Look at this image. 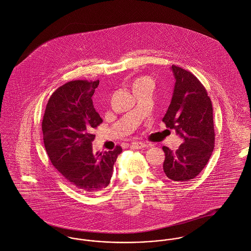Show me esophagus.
<instances>
[{
    "label": "esophagus",
    "instance_id": "34e87169",
    "mask_svg": "<svg viewBox=\"0 0 251 251\" xmlns=\"http://www.w3.org/2000/svg\"><path fill=\"white\" fill-rule=\"evenodd\" d=\"M145 146H146V145L142 143V142H132L131 145H130V148L136 150V149H143Z\"/></svg>",
    "mask_w": 251,
    "mask_h": 251
}]
</instances>
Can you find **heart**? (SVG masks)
<instances>
[{
  "label": "heart",
  "mask_w": 251,
  "mask_h": 251,
  "mask_svg": "<svg viewBox=\"0 0 251 251\" xmlns=\"http://www.w3.org/2000/svg\"><path fill=\"white\" fill-rule=\"evenodd\" d=\"M144 83H150V84L153 85V81H152L151 78H150V77H140V78H138V79H136L134 81L133 86L140 85V84H144Z\"/></svg>",
  "instance_id": "b5f03b06"
}]
</instances>
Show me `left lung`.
Here are the masks:
<instances>
[{
  "label": "left lung",
  "instance_id": "obj_1",
  "mask_svg": "<svg viewBox=\"0 0 251 251\" xmlns=\"http://www.w3.org/2000/svg\"><path fill=\"white\" fill-rule=\"evenodd\" d=\"M176 83L171 103L162 119L167 127L182 138L177 151L163 146L162 174L174 181H189L207 165L215 148L213 105L198 78L188 71L172 66Z\"/></svg>",
  "mask_w": 251,
  "mask_h": 251
}]
</instances>
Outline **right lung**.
Masks as SVG:
<instances>
[{
  "instance_id": "right-lung-1",
  "label": "right lung",
  "mask_w": 251,
  "mask_h": 251,
  "mask_svg": "<svg viewBox=\"0 0 251 251\" xmlns=\"http://www.w3.org/2000/svg\"><path fill=\"white\" fill-rule=\"evenodd\" d=\"M100 81L75 80L58 88L50 97L42 120L43 142L51 163L76 189L94 194L107 187L114 163L123 151L93 152L94 130L102 119L92 97Z\"/></svg>"
}]
</instances>
